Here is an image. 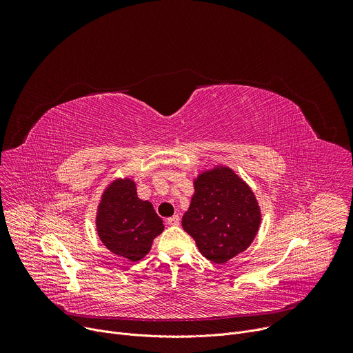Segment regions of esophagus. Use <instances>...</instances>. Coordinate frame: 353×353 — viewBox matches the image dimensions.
Returning <instances> with one entry per match:
<instances>
[{
	"mask_svg": "<svg viewBox=\"0 0 353 353\" xmlns=\"http://www.w3.org/2000/svg\"><path fill=\"white\" fill-rule=\"evenodd\" d=\"M179 223H180V218L177 215L168 219V225H170V226H179Z\"/></svg>",
	"mask_w": 353,
	"mask_h": 353,
	"instance_id": "obj_1",
	"label": "esophagus"
}]
</instances>
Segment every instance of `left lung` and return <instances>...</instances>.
Returning a JSON list of instances; mask_svg holds the SVG:
<instances>
[{
	"instance_id": "8db88e82",
	"label": "left lung",
	"mask_w": 353,
	"mask_h": 353,
	"mask_svg": "<svg viewBox=\"0 0 353 353\" xmlns=\"http://www.w3.org/2000/svg\"><path fill=\"white\" fill-rule=\"evenodd\" d=\"M194 194L183 229L199 253L225 264L245 251L261 225V208L251 187L229 166L215 165L192 180Z\"/></svg>"
}]
</instances>
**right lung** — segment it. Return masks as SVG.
I'll use <instances>...</instances> for the list:
<instances>
[{
	"label": "right lung",
	"instance_id": "obj_1",
	"mask_svg": "<svg viewBox=\"0 0 353 353\" xmlns=\"http://www.w3.org/2000/svg\"><path fill=\"white\" fill-rule=\"evenodd\" d=\"M94 225L103 245L131 263L142 260L165 229L152 203L138 196L137 181L131 177H119L106 185Z\"/></svg>",
	"mask_w": 353,
	"mask_h": 353
}]
</instances>
